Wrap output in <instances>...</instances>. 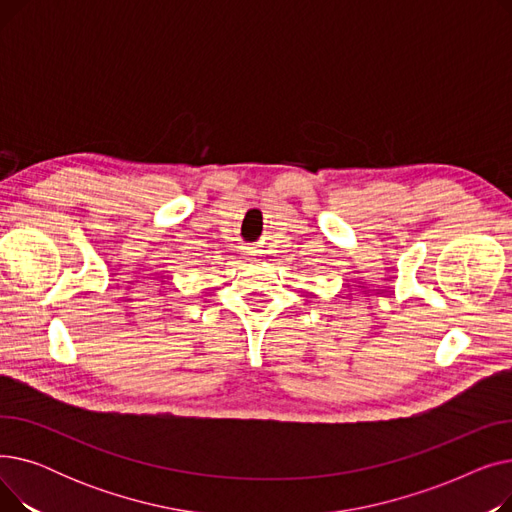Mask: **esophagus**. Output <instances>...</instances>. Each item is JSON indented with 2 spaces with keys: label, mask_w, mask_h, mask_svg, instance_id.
Listing matches in <instances>:
<instances>
[{
  "label": "esophagus",
  "mask_w": 512,
  "mask_h": 512,
  "mask_svg": "<svg viewBox=\"0 0 512 512\" xmlns=\"http://www.w3.org/2000/svg\"><path fill=\"white\" fill-rule=\"evenodd\" d=\"M245 255H247L249 259H257V257H259V251H255V249H247V251H245Z\"/></svg>",
  "instance_id": "obj_1"
}]
</instances>
